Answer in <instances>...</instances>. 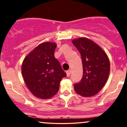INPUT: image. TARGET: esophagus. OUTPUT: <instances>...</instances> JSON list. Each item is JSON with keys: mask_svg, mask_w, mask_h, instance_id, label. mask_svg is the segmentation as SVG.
<instances>
[{"mask_svg": "<svg viewBox=\"0 0 127 127\" xmlns=\"http://www.w3.org/2000/svg\"><path fill=\"white\" fill-rule=\"evenodd\" d=\"M70 73H71V70H68L66 71L67 76H69L70 75Z\"/></svg>", "mask_w": 127, "mask_h": 127, "instance_id": "1", "label": "esophagus"}]
</instances>
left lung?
Here are the masks:
<instances>
[{
    "label": "left lung",
    "mask_w": 127,
    "mask_h": 127,
    "mask_svg": "<svg viewBox=\"0 0 127 127\" xmlns=\"http://www.w3.org/2000/svg\"><path fill=\"white\" fill-rule=\"evenodd\" d=\"M82 58L83 76L75 84L77 94L85 97L95 95L103 88L110 73V62L103 49L91 39L80 37L72 40Z\"/></svg>",
    "instance_id": "8db88e82"
}]
</instances>
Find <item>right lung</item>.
Listing matches in <instances>:
<instances>
[{
	"label": "right lung",
	"instance_id": "add662e5",
	"mask_svg": "<svg viewBox=\"0 0 127 127\" xmlns=\"http://www.w3.org/2000/svg\"><path fill=\"white\" fill-rule=\"evenodd\" d=\"M56 43H40L24 58L21 72L30 92L41 99L50 98L59 90L60 83L66 73L54 57Z\"/></svg>",
	"mask_w": 127,
	"mask_h": 127
}]
</instances>
